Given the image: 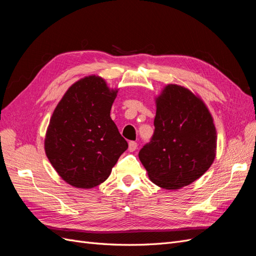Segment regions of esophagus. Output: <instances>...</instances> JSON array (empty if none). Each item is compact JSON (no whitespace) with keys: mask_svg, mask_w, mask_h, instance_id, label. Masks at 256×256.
Returning <instances> with one entry per match:
<instances>
[{"mask_svg":"<svg viewBox=\"0 0 256 256\" xmlns=\"http://www.w3.org/2000/svg\"><path fill=\"white\" fill-rule=\"evenodd\" d=\"M138 148V143L134 141H131L129 142V146H128V150L129 152H134Z\"/></svg>","mask_w":256,"mask_h":256,"instance_id":"1","label":"esophagus"}]
</instances>
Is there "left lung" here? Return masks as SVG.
<instances>
[{"label":"left lung","instance_id":"obj_1","mask_svg":"<svg viewBox=\"0 0 256 256\" xmlns=\"http://www.w3.org/2000/svg\"><path fill=\"white\" fill-rule=\"evenodd\" d=\"M156 106L154 134L138 158L154 184L180 189L202 176L214 160L212 116L202 99L176 84L166 85Z\"/></svg>","mask_w":256,"mask_h":256}]
</instances>
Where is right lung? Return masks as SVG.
<instances>
[{"label": "right lung", "instance_id": "right-lung-1", "mask_svg": "<svg viewBox=\"0 0 256 256\" xmlns=\"http://www.w3.org/2000/svg\"><path fill=\"white\" fill-rule=\"evenodd\" d=\"M116 94L118 90H110L100 76H85L68 88L51 116L46 154L72 187L102 184L128 148L110 116Z\"/></svg>", "mask_w": 256, "mask_h": 256}]
</instances>
